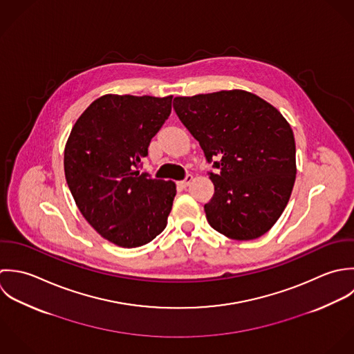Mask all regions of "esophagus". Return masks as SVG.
Here are the masks:
<instances>
[{
    "instance_id": "34e87169",
    "label": "esophagus",
    "mask_w": 354,
    "mask_h": 354,
    "mask_svg": "<svg viewBox=\"0 0 354 354\" xmlns=\"http://www.w3.org/2000/svg\"><path fill=\"white\" fill-rule=\"evenodd\" d=\"M192 180H193V176H192V175H186L183 180L178 182V185H179L182 189H186V187L190 185V182H192Z\"/></svg>"
}]
</instances>
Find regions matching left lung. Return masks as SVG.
<instances>
[{
  "label": "left lung",
  "mask_w": 354,
  "mask_h": 354,
  "mask_svg": "<svg viewBox=\"0 0 354 354\" xmlns=\"http://www.w3.org/2000/svg\"><path fill=\"white\" fill-rule=\"evenodd\" d=\"M174 109L217 169L204 207L211 227L236 241L264 235L284 211L297 174L294 134L282 113L243 90L175 97Z\"/></svg>",
  "instance_id": "left-lung-1"
}]
</instances>
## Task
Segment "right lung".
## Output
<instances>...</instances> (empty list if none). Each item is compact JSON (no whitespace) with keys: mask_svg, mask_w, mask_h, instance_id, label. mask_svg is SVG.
Listing matches in <instances>:
<instances>
[{"mask_svg":"<svg viewBox=\"0 0 354 354\" xmlns=\"http://www.w3.org/2000/svg\"><path fill=\"white\" fill-rule=\"evenodd\" d=\"M171 104L172 95L106 94L72 127L64 150L67 185L88 224L118 246L138 248L167 227L176 186L138 168Z\"/></svg>","mask_w":354,"mask_h":354,"instance_id":"right-lung-1","label":"right lung"}]
</instances>
